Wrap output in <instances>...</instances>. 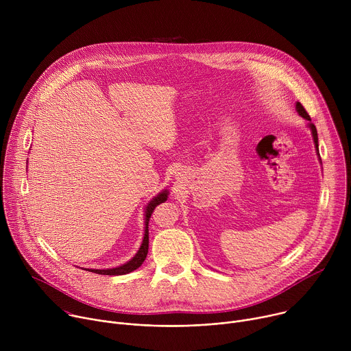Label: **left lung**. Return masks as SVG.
<instances>
[{"mask_svg": "<svg viewBox=\"0 0 351 351\" xmlns=\"http://www.w3.org/2000/svg\"><path fill=\"white\" fill-rule=\"evenodd\" d=\"M295 111L298 112V115L302 117V118H304L306 121H307V126L310 128V130H311V134H313V140H314V144H315V149H317V154H318V157H319V149H318V133H317V128H315V125L311 122V118H310V115L306 112V110H304V107L300 104L298 101L295 103ZM319 161H321V158H319ZM322 164V162H321Z\"/></svg>", "mask_w": 351, "mask_h": 351, "instance_id": "left-lung-1", "label": "left lung"}]
</instances>
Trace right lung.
Instances as JSON below:
<instances>
[{"instance_id":"right-lung-1","label":"right lung","mask_w":351,"mask_h":351,"mask_svg":"<svg viewBox=\"0 0 351 351\" xmlns=\"http://www.w3.org/2000/svg\"><path fill=\"white\" fill-rule=\"evenodd\" d=\"M168 195H169V190L164 189L161 193H158L156 197H153V199H149V202L147 203V206L144 208V234H143V240H141V244L137 250V253L134 254V257H132V260H129L128 263H125L119 267H115V268H107V269H94V268L88 269V268H84V269L88 271V272L98 274V275H114V276L126 275V274L137 269L144 263V260L147 257V253H148V221H149V217H152V214H153V211L157 206L167 202Z\"/></svg>"}]
</instances>
